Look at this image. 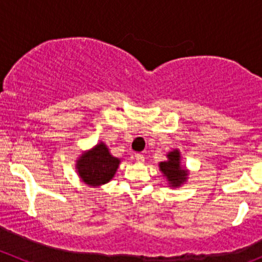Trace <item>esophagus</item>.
Returning <instances> with one entry per match:
<instances>
[{
    "instance_id": "34e87169",
    "label": "esophagus",
    "mask_w": 262,
    "mask_h": 262,
    "mask_svg": "<svg viewBox=\"0 0 262 262\" xmlns=\"http://www.w3.org/2000/svg\"><path fill=\"white\" fill-rule=\"evenodd\" d=\"M134 158L137 160V162H144V156L142 153H136L134 155Z\"/></svg>"
}]
</instances>
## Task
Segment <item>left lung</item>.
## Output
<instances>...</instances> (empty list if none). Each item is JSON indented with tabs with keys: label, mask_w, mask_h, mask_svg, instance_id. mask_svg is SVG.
Listing matches in <instances>:
<instances>
[{
	"label": "left lung",
	"mask_w": 262,
	"mask_h": 262,
	"mask_svg": "<svg viewBox=\"0 0 262 262\" xmlns=\"http://www.w3.org/2000/svg\"><path fill=\"white\" fill-rule=\"evenodd\" d=\"M168 161L160 163V168L163 175L167 176L168 181L172 186H180L186 180V171L180 167V153L179 150H172L167 155Z\"/></svg>",
	"instance_id": "1"
}]
</instances>
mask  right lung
I'll use <instances>...</instances> for the list:
<instances>
[{
    "mask_svg": "<svg viewBox=\"0 0 262 262\" xmlns=\"http://www.w3.org/2000/svg\"><path fill=\"white\" fill-rule=\"evenodd\" d=\"M120 161L113 157L104 143L83 155L77 161V170L82 181L91 186L106 184L113 179Z\"/></svg>",
    "mask_w": 262,
    "mask_h": 262,
    "instance_id": "add662e5",
    "label": "right lung"
}]
</instances>
